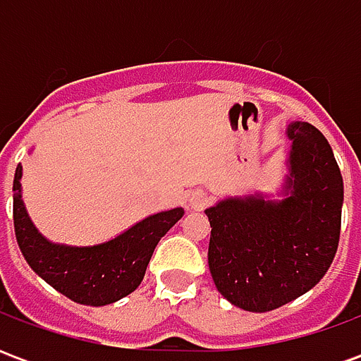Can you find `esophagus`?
<instances>
[{
  "mask_svg": "<svg viewBox=\"0 0 361 361\" xmlns=\"http://www.w3.org/2000/svg\"><path fill=\"white\" fill-rule=\"evenodd\" d=\"M207 203H209V197L204 195L203 191H195V193H191V195H189V207H191L193 211L203 209Z\"/></svg>",
  "mask_w": 361,
  "mask_h": 361,
  "instance_id": "34e87169",
  "label": "esophagus"
}]
</instances>
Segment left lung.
<instances>
[{
    "label": "left lung",
    "instance_id": "1",
    "mask_svg": "<svg viewBox=\"0 0 361 361\" xmlns=\"http://www.w3.org/2000/svg\"><path fill=\"white\" fill-rule=\"evenodd\" d=\"M286 137L292 145L279 199L255 191L204 211L212 280L232 305L253 313L310 292L341 238L344 185L331 145L307 121H292Z\"/></svg>",
    "mask_w": 361,
    "mask_h": 361
}]
</instances>
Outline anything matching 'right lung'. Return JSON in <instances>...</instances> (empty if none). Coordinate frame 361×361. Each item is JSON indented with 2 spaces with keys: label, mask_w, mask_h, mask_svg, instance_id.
<instances>
[{
  "label": "right lung",
  "mask_w": 361,
  "mask_h": 361,
  "mask_svg": "<svg viewBox=\"0 0 361 361\" xmlns=\"http://www.w3.org/2000/svg\"><path fill=\"white\" fill-rule=\"evenodd\" d=\"M23 166L13 180V220L23 257L59 294L82 305H108L135 292L160 238L183 216V209L150 214L108 242L67 245L38 232L23 201Z\"/></svg>",
  "instance_id": "right-lung-1"
}]
</instances>
